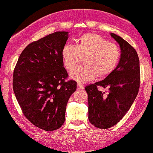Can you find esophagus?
<instances>
[{
	"mask_svg": "<svg viewBox=\"0 0 153 153\" xmlns=\"http://www.w3.org/2000/svg\"><path fill=\"white\" fill-rule=\"evenodd\" d=\"M77 88H78V89H84V86L82 85L79 84V83H78V84H77Z\"/></svg>",
	"mask_w": 153,
	"mask_h": 153,
	"instance_id": "34e87169",
	"label": "esophagus"
}]
</instances>
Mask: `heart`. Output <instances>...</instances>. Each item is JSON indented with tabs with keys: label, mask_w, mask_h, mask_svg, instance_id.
<instances>
[{
	"label": "heart",
	"mask_w": 153,
	"mask_h": 153,
	"mask_svg": "<svg viewBox=\"0 0 153 153\" xmlns=\"http://www.w3.org/2000/svg\"><path fill=\"white\" fill-rule=\"evenodd\" d=\"M61 57L68 70H73L84 58L85 65L71 71L70 76L79 82H87L97 76L103 78L111 74L119 64L121 51L117 44L109 43L100 34L87 33L78 39L76 46H63Z\"/></svg>",
	"instance_id": "1"
}]
</instances>
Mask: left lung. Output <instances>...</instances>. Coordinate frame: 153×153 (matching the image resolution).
Wrapping results in <instances>:
<instances>
[{
	"mask_svg": "<svg viewBox=\"0 0 153 153\" xmlns=\"http://www.w3.org/2000/svg\"><path fill=\"white\" fill-rule=\"evenodd\" d=\"M119 44L121 58L117 67L103 80L85 87L88 94V119L98 128L117 124L130 109L140 87V62L134 48L121 36L110 33ZM97 86L109 88L107 96Z\"/></svg>",
	"mask_w": 153,
	"mask_h": 153,
	"instance_id": "left-lung-1",
	"label": "left lung"
}]
</instances>
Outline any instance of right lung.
<instances>
[{
	"label": "right lung",
	"instance_id": "right-lung-1",
	"mask_svg": "<svg viewBox=\"0 0 153 153\" xmlns=\"http://www.w3.org/2000/svg\"><path fill=\"white\" fill-rule=\"evenodd\" d=\"M68 38V32H56L30 44L13 73V90L23 114L46 131L63 124L68 101L77 88L75 81H65L61 50Z\"/></svg>",
	"mask_w": 153,
	"mask_h": 153
}]
</instances>
